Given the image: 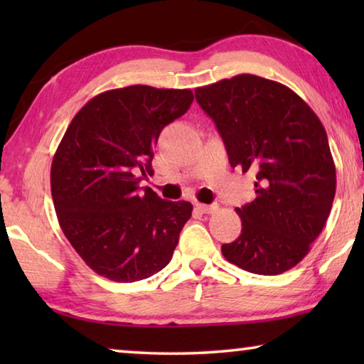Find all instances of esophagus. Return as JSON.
<instances>
[{
  "label": "esophagus",
  "instance_id": "34e87169",
  "mask_svg": "<svg viewBox=\"0 0 364 364\" xmlns=\"http://www.w3.org/2000/svg\"><path fill=\"white\" fill-rule=\"evenodd\" d=\"M196 208H197V210H199V212H202V213H213V212L218 208V205H217V204L207 205V204H199V202H197Z\"/></svg>",
  "mask_w": 364,
  "mask_h": 364
}]
</instances>
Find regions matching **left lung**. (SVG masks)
Returning a JSON list of instances; mask_svg holds the SVG:
<instances>
[{
	"instance_id": "left-lung-1",
	"label": "left lung",
	"mask_w": 364,
	"mask_h": 364,
	"mask_svg": "<svg viewBox=\"0 0 364 364\" xmlns=\"http://www.w3.org/2000/svg\"><path fill=\"white\" fill-rule=\"evenodd\" d=\"M217 125L232 168L255 173L257 197L236 208L242 231L221 245L228 262L255 274H281L319 236L336 196L328 134L286 85L241 73L196 88Z\"/></svg>"
}]
</instances>
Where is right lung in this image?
Returning <instances> with one entry per match:
<instances>
[{
    "label": "right lung",
    "instance_id": "obj_1",
    "mask_svg": "<svg viewBox=\"0 0 364 364\" xmlns=\"http://www.w3.org/2000/svg\"><path fill=\"white\" fill-rule=\"evenodd\" d=\"M191 90L132 85L95 96L73 117L51 164L60 230L88 267L110 281L149 278L171 260L193 213L139 183L154 171L159 134L191 107Z\"/></svg>",
    "mask_w": 364,
    "mask_h": 364
}]
</instances>
